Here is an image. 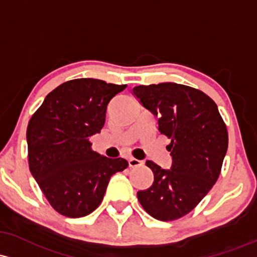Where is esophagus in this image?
<instances>
[{
	"label": "esophagus",
	"instance_id": "34e87169",
	"mask_svg": "<svg viewBox=\"0 0 257 257\" xmlns=\"http://www.w3.org/2000/svg\"><path fill=\"white\" fill-rule=\"evenodd\" d=\"M128 165L131 168H135V167H140L143 166V161H139L137 159H129L128 160Z\"/></svg>",
	"mask_w": 257,
	"mask_h": 257
}]
</instances>
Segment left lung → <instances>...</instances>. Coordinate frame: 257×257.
Instances as JSON below:
<instances>
[{"label":"left lung","mask_w":257,"mask_h":257,"mask_svg":"<svg viewBox=\"0 0 257 257\" xmlns=\"http://www.w3.org/2000/svg\"><path fill=\"white\" fill-rule=\"evenodd\" d=\"M134 95L159 117V131L171 144V170L148 161L154 183L138 191V200L149 215L174 221L195 208L218 179L228 132L215 101L201 90L176 83L139 85Z\"/></svg>","instance_id":"8db88e82"}]
</instances>
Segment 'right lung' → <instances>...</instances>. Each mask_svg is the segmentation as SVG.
<instances>
[{
  "label": "right lung",
  "mask_w": 257,
  "mask_h": 257,
  "mask_svg": "<svg viewBox=\"0 0 257 257\" xmlns=\"http://www.w3.org/2000/svg\"><path fill=\"white\" fill-rule=\"evenodd\" d=\"M126 85L73 79L45 97L27 128L29 170L53 210L78 218L96 210L109 179L128 167L91 149L105 124L109 101Z\"/></svg>",
  "instance_id": "1"
}]
</instances>
